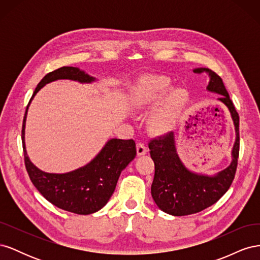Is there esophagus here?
I'll return each instance as SVG.
<instances>
[{"label":"esophagus","mask_w":260,"mask_h":260,"mask_svg":"<svg viewBox=\"0 0 260 260\" xmlns=\"http://www.w3.org/2000/svg\"><path fill=\"white\" fill-rule=\"evenodd\" d=\"M147 153V147L142 144V143H139L137 145V154L138 156H142V155H145Z\"/></svg>","instance_id":"esophagus-1"}]
</instances>
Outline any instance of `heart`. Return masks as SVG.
Here are the masks:
<instances>
[{
  "instance_id": "b5f03b06",
  "label": "heart",
  "mask_w": 260,
  "mask_h": 260,
  "mask_svg": "<svg viewBox=\"0 0 260 260\" xmlns=\"http://www.w3.org/2000/svg\"><path fill=\"white\" fill-rule=\"evenodd\" d=\"M168 77L144 75L131 85L128 105L133 111H147L156 105L148 117V127L154 133H166L174 129L190 104V93L174 88Z\"/></svg>"
}]
</instances>
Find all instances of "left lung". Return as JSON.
Here are the masks:
<instances>
[{"label":"left lung","instance_id":"8db88e82","mask_svg":"<svg viewBox=\"0 0 260 260\" xmlns=\"http://www.w3.org/2000/svg\"><path fill=\"white\" fill-rule=\"evenodd\" d=\"M195 74H206L209 82L206 90L219 94L217 99L228 108L235 130L231 162L215 175H205L188 169L177 152L175 133L151 141L148 144L155 164L151 193L157 207L172 216H185L211 206L229 190L235 176L240 151V118L221 78L208 68H195Z\"/></svg>","mask_w":260,"mask_h":260}]
</instances>
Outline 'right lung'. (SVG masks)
I'll return each instance as SVG.
<instances>
[{
  "instance_id": "obj_1",
  "label": "right lung",
  "mask_w": 260,
  "mask_h": 260,
  "mask_svg": "<svg viewBox=\"0 0 260 260\" xmlns=\"http://www.w3.org/2000/svg\"><path fill=\"white\" fill-rule=\"evenodd\" d=\"M62 79L80 83L96 81V78L78 67L64 66L44 76L30 99L23 118L21 139L25 165L31 182L45 200L62 210L78 215H90L103 208L111 199L121 171L135 159L136 143L133 140H108L90 162L65 174H50L35 166L27 154L25 142L28 108L36 94L45 84Z\"/></svg>"
}]
</instances>
